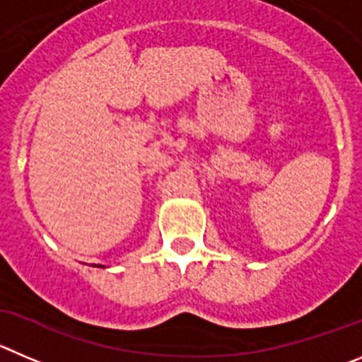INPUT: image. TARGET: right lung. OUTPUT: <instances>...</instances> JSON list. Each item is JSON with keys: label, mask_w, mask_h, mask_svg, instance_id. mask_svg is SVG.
<instances>
[{"label": "right lung", "mask_w": 362, "mask_h": 362, "mask_svg": "<svg viewBox=\"0 0 362 362\" xmlns=\"http://www.w3.org/2000/svg\"><path fill=\"white\" fill-rule=\"evenodd\" d=\"M100 268H103V266H100Z\"/></svg>", "instance_id": "obj_1"}]
</instances>
